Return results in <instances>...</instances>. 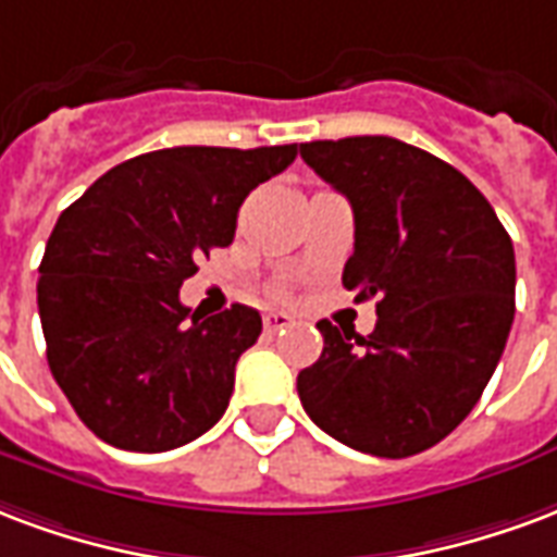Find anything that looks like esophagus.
<instances>
[{
    "label": "esophagus",
    "mask_w": 557,
    "mask_h": 557,
    "mask_svg": "<svg viewBox=\"0 0 557 557\" xmlns=\"http://www.w3.org/2000/svg\"><path fill=\"white\" fill-rule=\"evenodd\" d=\"M263 326H267V332H282L284 326H290V314H284V311H267L263 314Z\"/></svg>",
    "instance_id": "1"
}]
</instances>
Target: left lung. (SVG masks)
Segmentation results:
<instances>
[{"label":"left lung","mask_w":557,"mask_h":557,"mask_svg":"<svg viewBox=\"0 0 557 557\" xmlns=\"http://www.w3.org/2000/svg\"><path fill=\"white\" fill-rule=\"evenodd\" d=\"M347 195L356 243L341 282L376 296L368 338L320 320V359L296 376L308 418L373 457H412L484 395L513 323V243L478 186L392 136L299 145Z\"/></svg>","instance_id":"8db88e82"}]
</instances>
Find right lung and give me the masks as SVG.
Returning a JSON list of instances; mask_svg holds the SVG:
<instances>
[{
	"mask_svg": "<svg viewBox=\"0 0 557 557\" xmlns=\"http://www.w3.org/2000/svg\"><path fill=\"white\" fill-rule=\"evenodd\" d=\"M296 160L273 148H162L109 169L64 210L38 267L47 362L76 416L124 450L181 448L228 409L261 314L181 302L195 263L237 231L239 205Z\"/></svg>",
	"mask_w": 557,
	"mask_h": 557,
	"instance_id": "right-lung-1",
	"label": "right lung"
}]
</instances>
